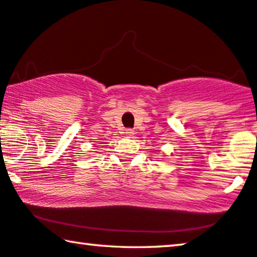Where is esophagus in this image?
I'll list each match as a JSON object with an SVG mask.
<instances>
[{"mask_svg":"<svg viewBox=\"0 0 257 257\" xmlns=\"http://www.w3.org/2000/svg\"><path fill=\"white\" fill-rule=\"evenodd\" d=\"M125 136L128 137V138H132L134 136V131H133V130H131V128L125 130Z\"/></svg>","mask_w":257,"mask_h":257,"instance_id":"obj_1","label":"esophagus"}]
</instances>
